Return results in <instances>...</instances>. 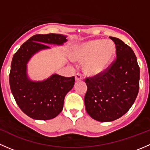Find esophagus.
I'll return each instance as SVG.
<instances>
[{"mask_svg": "<svg viewBox=\"0 0 150 150\" xmlns=\"http://www.w3.org/2000/svg\"><path fill=\"white\" fill-rule=\"evenodd\" d=\"M83 79V76L81 74L77 73L76 75H75V81H82Z\"/></svg>", "mask_w": 150, "mask_h": 150, "instance_id": "34e87169", "label": "esophagus"}]
</instances>
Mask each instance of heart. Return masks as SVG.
<instances>
[{
  "mask_svg": "<svg viewBox=\"0 0 150 150\" xmlns=\"http://www.w3.org/2000/svg\"><path fill=\"white\" fill-rule=\"evenodd\" d=\"M115 52L114 42L96 39L76 45L71 53V58L80 62H84V72L91 76H96L107 69Z\"/></svg>",
  "mask_w": 150,
  "mask_h": 150,
  "instance_id": "b5f03b06",
  "label": "heart"
}]
</instances>
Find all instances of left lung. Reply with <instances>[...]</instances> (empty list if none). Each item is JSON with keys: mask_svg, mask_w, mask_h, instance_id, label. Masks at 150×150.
<instances>
[{"mask_svg": "<svg viewBox=\"0 0 150 150\" xmlns=\"http://www.w3.org/2000/svg\"><path fill=\"white\" fill-rule=\"evenodd\" d=\"M110 38L115 44L116 59L102 73L85 80L86 112L100 122L113 121L125 114L139 89L140 69L134 51L119 38Z\"/></svg>", "mask_w": 150, "mask_h": 150, "instance_id": "left-lung-1", "label": "left lung"}]
</instances>
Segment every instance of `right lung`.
<instances>
[{"label":"right lung","instance_id":"obj_1","mask_svg":"<svg viewBox=\"0 0 150 150\" xmlns=\"http://www.w3.org/2000/svg\"><path fill=\"white\" fill-rule=\"evenodd\" d=\"M66 38L54 33L35 35L21 46L12 59L11 91L22 111L35 120H50L61 112L64 97L75 84V77L54 74L44 81H33L28 78L27 64L35 54L50 48L46 44L62 45L67 40Z\"/></svg>","mask_w":150,"mask_h":150}]
</instances>
